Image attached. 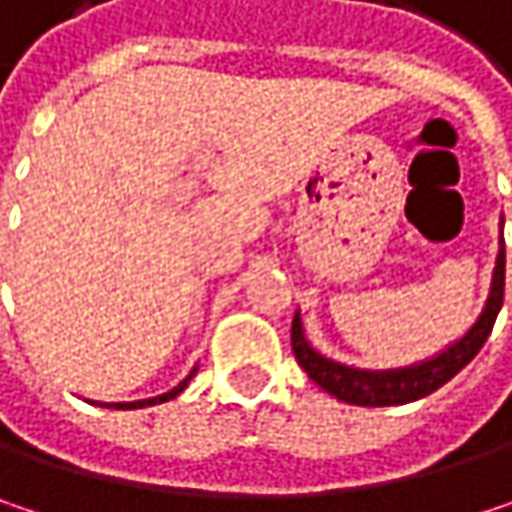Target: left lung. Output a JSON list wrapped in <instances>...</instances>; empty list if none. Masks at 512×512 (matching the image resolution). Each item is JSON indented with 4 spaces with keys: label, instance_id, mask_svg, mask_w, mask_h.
Segmentation results:
<instances>
[{
    "label": "left lung",
    "instance_id": "left-lung-1",
    "mask_svg": "<svg viewBox=\"0 0 512 512\" xmlns=\"http://www.w3.org/2000/svg\"><path fill=\"white\" fill-rule=\"evenodd\" d=\"M501 305H504V237H501V252L495 260L492 287H489L483 314L465 332V338L451 344L436 358L421 361L415 367H400V370H356V367L338 364L332 358H323L317 350H311V344L305 341L299 314L293 317L290 344H293V356L299 361V367L332 397L353 403V406H400V403L421 400V397L433 394L436 388H442L448 379H454L486 344Z\"/></svg>",
    "mask_w": 512,
    "mask_h": 512
}]
</instances>
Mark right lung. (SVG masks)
<instances>
[{
	"instance_id": "add662e5",
	"label": "right lung",
	"mask_w": 512,
	"mask_h": 512,
	"mask_svg": "<svg viewBox=\"0 0 512 512\" xmlns=\"http://www.w3.org/2000/svg\"><path fill=\"white\" fill-rule=\"evenodd\" d=\"M192 376H195V370H192V373H189V376H186V379H183V382H180L177 388H171V391H168V394H162V397L139 400V403H115V409H142V406H154V403H165V400H174V397H177V394H180V391H183V388L189 385V379H192Z\"/></svg>"
}]
</instances>
